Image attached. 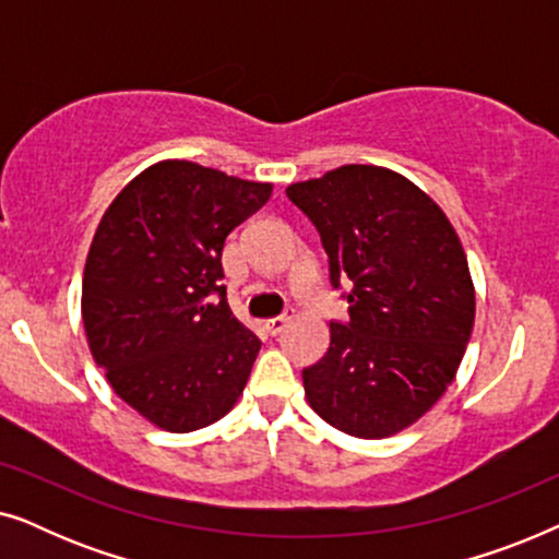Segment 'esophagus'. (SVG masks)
I'll use <instances>...</instances> for the list:
<instances>
[{
  "mask_svg": "<svg viewBox=\"0 0 559 559\" xmlns=\"http://www.w3.org/2000/svg\"><path fill=\"white\" fill-rule=\"evenodd\" d=\"M289 320H293V316H277V318H270L264 323V328H266V333L270 335H277V333H282L287 328V323Z\"/></svg>",
  "mask_w": 559,
  "mask_h": 559,
  "instance_id": "obj_1",
  "label": "esophagus"
}]
</instances>
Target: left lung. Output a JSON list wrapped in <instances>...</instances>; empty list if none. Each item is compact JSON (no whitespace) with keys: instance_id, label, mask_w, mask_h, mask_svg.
Instances as JSON below:
<instances>
[{"instance_id":"8db88e82","label":"left lung","mask_w":559,"mask_h":559,"mask_svg":"<svg viewBox=\"0 0 559 559\" xmlns=\"http://www.w3.org/2000/svg\"><path fill=\"white\" fill-rule=\"evenodd\" d=\"M316 224L331 285H350L346 325L302 371L308 404L364 440L415 425L453 384L476 320V287L453 224L425 190L379 165L293 182Z\"/></svg>"}]
</instances>
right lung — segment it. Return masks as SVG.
<instances>
[{"label": "right lung", "instance_id": "1", "mask_svg": "<svg viewBox=\"0 0 559 559\" xmlns=\"http://www.w3.org/2000/svg\"><path fill=\"white\" fill-rule=\"evenodd\" d=\"M270 195L272 182L163 159L98 221L81 287L91 356L159 430L209 427L247 386L262 341L228 308L221 254Z\"/></svg>", "mask_w": 559, "mask_h": 559}]
</instances>
